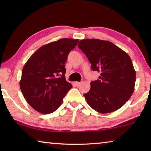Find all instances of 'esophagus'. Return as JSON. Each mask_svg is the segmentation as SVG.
I'll use <instances>...</instances> for the list:
<instances>
[{"instance_id":"obj_1","label":"esophagus","mask_w":151,"mask_h":151,"mask_svg":"<svg viewBox=\"0 0 151 151\" xmlns=\"http://www.w3.org/2000/svg\"><path fill=\"white\" fill-rule=\"evenodd\" d=\"M80 84H81V82H74V84H75V85L77 86H79Z\"/></svg>"}]
</instances>
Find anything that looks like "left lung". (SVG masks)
Segmentation results:
<instances>
[{
	"label": "left lung",
	"instance_id": "left-lung-1",
	"mask_svg": "<svg viewBox=\"0 0 151 151\" xmlns=\"http://www.w3.org/2000/svg\"><path fill=\"white\" fill-rule=\"evenodd\" d=\"M78 47L91 64V69L100 73L99 80L91 82L89 91L84 94L86 102L100 113L121 108L135 89L136 72L125 51L107 40L84 39Z\"/></svg>",
	"mask_w": 151,
	"mask_h": 151
}]
</instances>
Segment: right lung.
<instances>
[{
  "label": "right lung",
  "mask_w": 151,
  "mask_h": 151,
  "mask_svg": "<svg viewBox=\"0 0 151 151\" xmlns=\"http://www.w3.org/2000/svg\"><path fill=\"white\" fill-rule=\"evenodd\" d=\"M78 40L63 38L43 45L24 65L20 89L28 104L38 112H54L72 88V84L66 80L65 64Z\"/></svg>",
  "instance_id": "1"
}]
</instances>
